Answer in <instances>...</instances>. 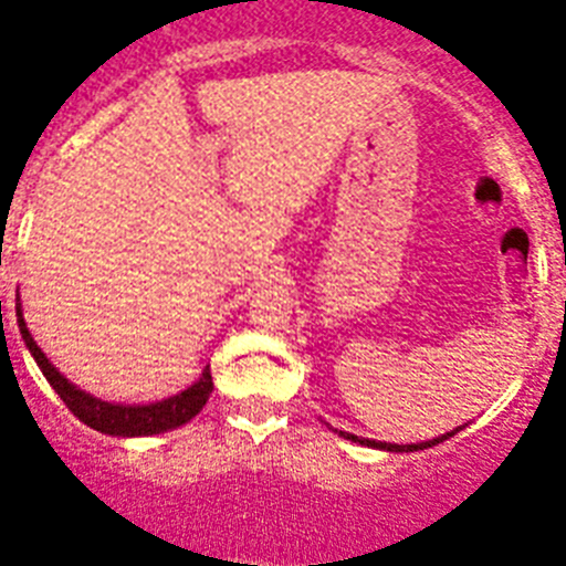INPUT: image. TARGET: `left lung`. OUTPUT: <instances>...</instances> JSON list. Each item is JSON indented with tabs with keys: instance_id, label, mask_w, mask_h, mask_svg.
Here are the masks:
<instances>
[{
	"instance_id": "obj_1",
	"label": "left lung",
	"mask_w": 566,
	"mask_h": 566,
	"mask_svg": "<svg viewBox=\"0 0 566 566\" xmlns=\"http://www.w3.org/2000/svg\"><path fill=\"white\" fill-rule=\"evenodd\" d=\"M463 427H455L452 432H443V436L432 438V441H421V443H388V441H371V438H360V436H352V432H343V430H335L337 436L346 438V441H355V443H363V447H371V450H385V452H416V450H427V447H436V443L447 441V438H452L455 432H461Z\"/></svg>"
}]
</instances>
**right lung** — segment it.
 Here are the masks:
<instances>
[{
    "label": "right lung",
    "mask_w": 566,
    "mask_h": 566,
    "mask_svg": "<svg viewBox=\"0 0 566 566\" xmlns=\"http://www.w3.org/2000/svg\"><path fill=\"white\" fill-rule=\"evenodd\" d=\"M15 321H19V332L24 346L30 348L33 360L39 363L41 374L46 377V382L55 388V394L61 396L66 408L88 424L92 430L105 432V436H119V438H139V436H158V432L176 430V427L187 424L195 416L203 410V405L209 402L211 388V371L209 366L203 368L200 379H195L189 388H184L181 394L167 396L161 402L150 405H123V402H105L99 396L88 394V390L77 388L75 382H69L61 371L50 363V357L41 352L39 343L30 335L28 324H24V313H21L19 295H15Z\"/></svg>",
    "instance_id": "1"
}]
</instances>
